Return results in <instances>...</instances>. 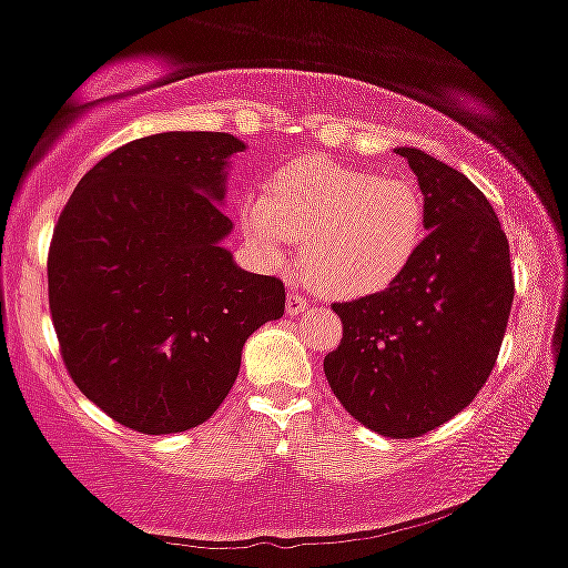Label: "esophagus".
<instances>
[{
  "mask_svg": "<svg viewBox=\"0 0 568 568\" xmlns=\"http://www.w3.org/2000/svg\"><path fill=\"white\" fill-rule=\"evenodd\" d=\"M307 296H302V294H296V291H291L288 294V302H285V313L288 315H302L304 310H307Z\"/></svg>",
  "mask_w": 568,
  "mask_h": 568,
  "instance_id": "esophagus-1",
  "label": "esophagus"
}]
</instances>
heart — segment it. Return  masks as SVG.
<instances>
[{
    "label": "heart",
    "instance_id": "heart-1",
    "mask_svg": "<svg viewBox=\"0 0 568 568\" xmlns=\"http://www.w3.org/2000/svg\"><path fill=\"white\" fill-rule=\"evenodd\" d=\"M240 217L261 261L283 264L304 240L310 280L347 298L396 283L426 236V199L415 180L379 178L328 159L280 170L270 193H247Z\"/></svg>",
    "mask_w": 568,
    "mask_h": 568
}]
</instances>
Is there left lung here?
<instances>
[{"label":"left lung","mask_w":568,"mask_h":568,"mask_svg":"<svg viewBox=\"0 0 568 568\" xmlns=\"http://www.w3.org/2000/svg\"><path fill=\"white\" fill-rule=\"evenodd\" d=\"M396 153L426 199L428 234L396 283L334 304L342 342L323 372L355 420L409 439L469 407L494 372L515 280L507 234L483 191L417 148Z\"/></svg>","instance_id":"8db88e82"}]
</instances>
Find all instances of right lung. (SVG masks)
I'll list each match as a JSON object with an SVG mask.
<instances>
[{
	"label": "right lung",
	"instance_id": "obj_1",
	"mask_svg": "<svg viewBox=\"0 0 568 568\" xmlns=\"http://www.w3.org/2000/svg\"><path fill=\"white\" fill-rule=\"evenodd\" d=\"M245 148L223 132L142 136L104 155L55 223L48 296L61 355L121 426L178 434L207 420L247 336L283 317V283L223 247L229 164Z\"/></svg>",
	"mask_w": 568,
	"mask_h": 568
}]
</instances>
